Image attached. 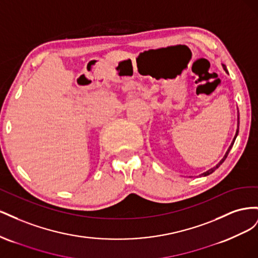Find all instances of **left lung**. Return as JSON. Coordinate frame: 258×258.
Segmentation results:
<instances>
[{
    "label": "left lung",
    "mask_w": 258,
    "mask_h": 258,
    "mask_svg": "<svg viewBox=\"0 0 258 258\" xmlns=\"http://www.w3.org/2000/svg\"><path fill=\"white\" fill-rule=\"evenodd\" d=\"M223 68H224V70H225V71L226 72H227V70H226V67L225 66H223ZM238 134H239V115H238V129H237V131H236V136H235V138H233V140H232V142H231V144H230V146H229V148H228V150H227V152H226V154H225V156H224V157H223V159L220 161V162H218L217 163V165L215 166V167H213V168H211L210 170H208L207 171V172H205V173H202L201 174V176H207V175H209V174H211V173H213L214 172V171L218 168V167H220L221 165H222V163L225 161V159L226 158H227V156H228V154H229V152H230V150H231V147H232V145H233V143H235V141H236V138H237V136H238Z\"/></svg>",
    "instance_id": "1"
}]
</instances>
